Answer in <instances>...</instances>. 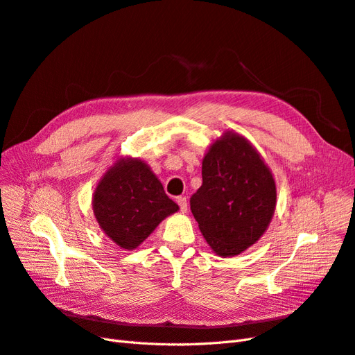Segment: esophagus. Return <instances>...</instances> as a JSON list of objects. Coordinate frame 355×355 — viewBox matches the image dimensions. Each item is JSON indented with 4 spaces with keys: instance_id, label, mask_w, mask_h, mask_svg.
Here are the masks:
<instances>
[{
    "instance_id": "obj_1",
    "label": "esophagus",
    "mask_w": 355,
    "mask_h": 355,
    "mask_svg": "<svg viewBox=\"0 0 355 355\" xmlns=\"http://www.w3.org/2000/svg\"><path fill=\"white\" fill-rule=\"evenodd\" d=\"M177 202H178V205H180L181 212H186V211H187V198H184V196H180V198L177 199Z\"/></svg>"
}]
</instances>
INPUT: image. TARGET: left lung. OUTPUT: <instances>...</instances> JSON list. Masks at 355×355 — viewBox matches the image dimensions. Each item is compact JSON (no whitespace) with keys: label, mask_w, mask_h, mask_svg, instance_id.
Instances as JSON below:
<instances>
[{"label":"left lung","mask_w":355,"mask_h":355,"mask_svg":"<svg viewBox=\"0 0 355 355\" xmlns=\"http://www.w3.org/2000/svg\"><path fill=\"white\" fill-rule=\"evenodd\" d=\"M277 207V184L257 148L235 130L212 141L202 186L190 198L200 234L220 257L241 254L263 236Z\"/></svg>","instance_id":"left-lung-1"}]
</instances>
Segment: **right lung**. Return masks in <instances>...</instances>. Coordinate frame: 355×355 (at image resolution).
<instances>
[{"instance_id":"1","label":"right lung","mask_w":355,"mask_h":355,"mask_svg":"<svg viewBox=\"0 0 355 355\" xmlns=\"http://www.w3.org/2000/svg\"><path fill=\"white\" fill-rule=\"evenodd\" d=\"M101 230L116 245L135 250L162 220L180 208L144 160L120 156L98 181L92 196Z\"/></svg>"}]
</instances>
